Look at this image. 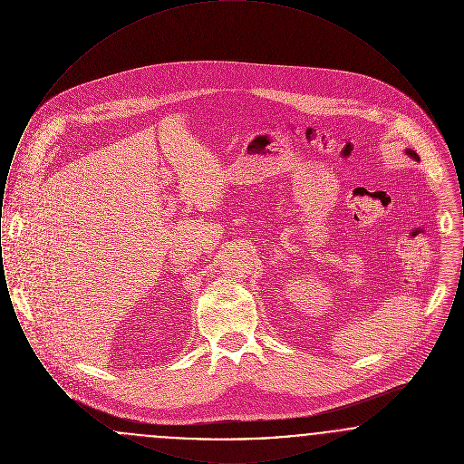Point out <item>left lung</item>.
<instances>
[{
    "label": "left lung",
    "instance_id": "left-lung-1",
    "mask_svg": "<svg viewBox=\"0 0 464 464\" xmlns=\"http://www.w3.org/2000/svg\"><path fill=\"white\" fill-rule=\"evenodd\" d=\"M405 153H407V155L411 156V158H414V160H416V161H420V156H418V153H416V151H412V150H407V151H405Z\"/></svg>",
    "mask_w": 464,
    "mask_h": 464
}]
</instances>
